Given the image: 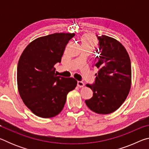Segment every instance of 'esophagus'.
Listing matches in <instances>:
<instances>
[{
	"label": "esophagus",
	"mask_w": 149,
	"mask_h": 149,
	"mask_svg": "<svg viewBox=\"0 0 149 149\" xmlns=\"http://www.w3.org/2000/svg\"><path fill=\"white\" fill-rule=\"evenodd\" d=\"M85 85V84H84V82H82V81H77V86L79 87H83Z\"/></svg>",
	"instance_id": "34e87169"
}]
</instances>
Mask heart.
I'll use <instances>...</instances> for the list:
<instances>
[{"label":"heart","instance_id":"b5f03b06","mask_svg":"<svg viewBox=\"0 0 149 149\" xmlns=\"http://www.w3.org/2000/svg\"><path fill=\"white\" fill-rule=\"evenodd\" d=\"M82 47H91L93 49L97 45V41L95 37L91 34L84 35L81 38Z\"/></svg>","mask_w":149,"mask_h":149}]
</instances>
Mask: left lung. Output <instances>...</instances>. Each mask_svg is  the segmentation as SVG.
I'll return each mask as SVG.
<instances>
[{
	"label": "left lung",
	"instance_id": "obj_1",
	"mask_svg": "<svg viewBox=\"0 0 149 149\" xmlns=\"http://www.w3.org/2000/svg\"><path fill=\"white\" fill-rule=\"evenodd\" d=\"M99 50L95 65L99 69L91 89V99L85 104L97 114H110L120 107L129 94L132 84L131 61L125 47L107 35L98 36Z\"/></svg>",
	"mask_w": 149,
	"mask_h": 149
}]
</instances>
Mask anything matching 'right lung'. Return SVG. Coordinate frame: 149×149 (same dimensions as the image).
I'll return each mask as SVG.
<instances>
[{"instance_id":"right-lung-1","label":"right lung","mask_w":149,"mask_h":149,"mask_svg":"<svg viewBox=\"0 0 149 149\" xmlns=\"http://www.w3.org/2000/svg\"><path fill=\"white\" fill-rule=\"evenodd\" d=\"M74 33H56L39 37L27 45L17 68L20 97L36 116L54 117L62 110L66 96L74 89L73 77L57 76L54 66L61 62L65 46Z\"/></svg>"}]
</instances>
